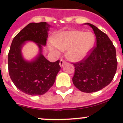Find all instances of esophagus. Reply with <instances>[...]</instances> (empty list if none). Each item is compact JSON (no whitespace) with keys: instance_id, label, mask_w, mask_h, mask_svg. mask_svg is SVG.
Returning a JSON list of instances; mask_svg holds the SVG:
<instances>
[{"instance_id":"1","label":"esophagus","mask_w":123,"mask_h":123,"mask_svg":"<svg viewBox=\"0 0 123 123\" xmlns=\"http://www.w3.org/2000/svg\"><path fill=\"white\" fill-rule=\"evenodd\" d=\"M65 63H66V62H65V61H64L63 59H61L60 61V63H59L60 67L61 68H62L63 66V65Z\"/></svg>"}]
</instances>
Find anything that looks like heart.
<instances>
[{"label":"heart","mask_w":123,"mask_h":123,"mask_svg":"<svg viewBox=\"0 0 123 123\" xmlns=\"http://www.w3.org/2000/svg\"><path fill=\"white\" fill-rule=\"evenodd\" d=\"M94 42L95 37L92 32L72 30L60 33L54 42H49V46L50 50L55 54L68 50V58L73 62H78L87 55Z\"/></svg>","instance_id":"obj_1"}]
</instances>
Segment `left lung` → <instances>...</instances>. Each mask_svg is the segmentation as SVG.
<instances>
[{"label": "left lung", "mask_w": 123, "mask_h": 123, "mask_svg": "<svg viewBox=\"0 0 123 123\" xmlns=\"http://www.w3.org/2000/svg\"><path fill=\"white\" fill-rule=\"evenodd\" d=\"M94 31L96 46L81 62L74 63L73 82L81 92L91 93L102 89L113 79L117 69L116 49L106 34L91 23H86Z\"/></svg>", "instance_id": "left-lung-1"}]
</instances>
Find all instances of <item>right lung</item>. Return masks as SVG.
I'll list each match as a JSON object with an SVG mask.
<instances>
[{
  "label": "right lung",
  "instance_id": "obj_1",
  "mask_svg": "<svg viewBox=\"0 0 123 123\" xmlns=\"http://www.w3.org/2000/svg\"><path fill=\"white\" fill-rule=\"evenodd\" d=\"M51 25L46 22L28 24L13 39L8 55V72L15 86L30 95H41L54 85L60 70V61L50 62L43 55ZM27 42L35 43L38 54L31 61L24 58L22 49Z\"/></svg>",
  "mask_w": 123,
  "mask_h": 123
}]
</instances>
